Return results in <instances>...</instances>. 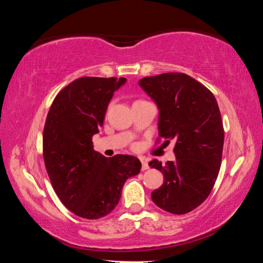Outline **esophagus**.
Masks as SVG:
<instances>
[{"instance_id": "obj_1", "label": "esophagus", "mask_w": 263, "mask_h": 263, "mask_svg": "<svg viewBox=\"0 0 263 263\" xmlns=\"http://www.w3.org/2000/svg\"><path fill=\"white\" fill-rule=\"evenodd\" d=\"M148 168V163L141 159V171H147Z\"/></svg>"}]
</instances>
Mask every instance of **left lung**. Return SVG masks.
<instances>
[{"instance_id": "obj_1", "label": "left lung", "mask_w": 263, "mask_h": 263, "mask_svg": "<svg viewBox=\"0 0 263 263\" xmlns=\"http://www.w3.org/2000/svg\"><path fill=\"white\" fill-rule=\"evenodd\" d=\"M159 108V138L175 139V161L149 166L163 174L151 197L174 215H184L205 201L221 164L224 127L216 97L184 73H163L139 81Z\"/></svg>"}]
</instances>
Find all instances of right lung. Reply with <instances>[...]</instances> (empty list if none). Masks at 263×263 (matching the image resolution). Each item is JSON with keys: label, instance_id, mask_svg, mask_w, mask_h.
<instances>
[{"label": "right lung", "instance_id": "add662e5", "mask_svg": "<svg viewBox=\"0 0 263 263\" xmlns=\"http://www.w3.org/2000/svg\"><path fill=\"white\" fill-rule=\"evenodd\" d=\"M125 78L77 79L55 96L43 132L44 162L53 189L74 215L99 219L114 210L128 177L140 173L132 155L106 158L94 151L92 136L103 125L115 90Z\"/></svg>", "mask_w": 263, "mask_h": 263}]
</instances>
